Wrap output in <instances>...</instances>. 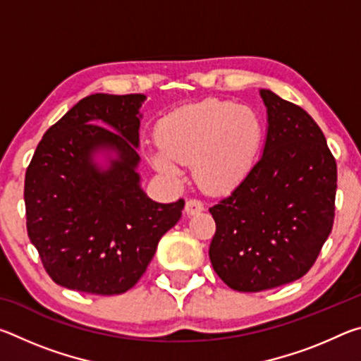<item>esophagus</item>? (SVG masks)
Here are the masks:
<instances>
[{
    "label": "esophagus",
    "instance_id": "obj_1",
    "mask_svg": "<svg viewBox=\"0 0 361 361\" xmlns=\"http://www.w3.org/2000/svg\"><path fill=\"white\" fill-rule=\"evenodd\" d=\"M204 202L199 199H188L186 200V207H185V212L188 215H195V213L199 212H204Z\"/></svg>",
    "mask_w": 361,
    "mask_h": 361
}]
</instances>
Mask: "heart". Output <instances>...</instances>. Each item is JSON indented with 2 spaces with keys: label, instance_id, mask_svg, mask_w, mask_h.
<instances>
[{
  "label": "heart",
  "instance_id": "b5f03b06",
  "mask_svg": "<svg viewBox=\"0 0 361 361\" xmlns=\"http://www.w3.org/2000/svg\"><path fill=\"white\" fill-rule=\"evenodd\" d=\"M264 137L253 108L209 99L185 105L159 121V149L148 159L159 172L181 175L180 164H192L194 176L207 191H229L240 185L258 157Z\"/></svg>",
  "mask_w": 361,
  "mask_h": 361
}]
</instances>
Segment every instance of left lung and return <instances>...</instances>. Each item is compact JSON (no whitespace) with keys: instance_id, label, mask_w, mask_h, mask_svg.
Wrapping results in <instances>:
<instances>
[{"instance_id":"1","label":"left lung","mask_w":361,"mask_h":361,"mask_svg":"<svg viewBox=\"0 0 361 361\" xmlns=\"http://www.w3.org/2000/svg\"><path fill=\"white\" fill-rule=\"evenodd\" d=\"M267 137L252 172L210 213V261L232 290L258 293L309 272L331 234L338 167L307 111L262 89Z\"/></svg>"}]
</instances>
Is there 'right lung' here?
Masks as SVG:
<instances>
[{"instance_id": "1", "label": "right lung", "mask_w": 361, "mask_h": 361, "mask_svg": "<svg viewBox=\"0 0 361 361\" xmlns=\"http://www.w3.org/2000/svg\"><path fill=\"white\" fill-rule=\"evenodd\" d=\"M143 100L142 94L85 97L49 127L27 167L28 237L49 277L65 288L102 296L130 290L181 218L185 200L152 202L138 185ZM99 147L120 156L105 173L92 162Z\"/></svg>"}]
</instances>
